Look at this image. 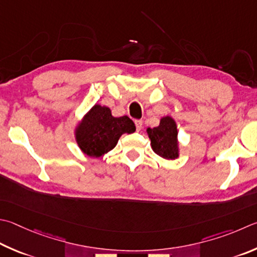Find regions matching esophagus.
Segmentation results:
<instances>
[{
	"mask_svg": "<svg viewBox=\"0 0 257 257\" xmlns=\"http://www.w3.org/2000/svg\"><path fill=\"white\" fill-rule=\"evenodd\" d=\"M135 124H136V129L138 130V132L143 128V121L142 120H135Z\"/></svg>",
	"mask_w": 257,
	"mask_h": 257,
	"instance_id": "esophagus-1",
	"label": "esophagus"
}]
</instances>
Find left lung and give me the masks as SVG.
<instances>
[{"instance_id": "obj_1", "label": "left lung", "mask_w": 257, "mask_h": 257, "mask_svg": "<svg viewBox=\"0 0 257 257\" xmlns=\"http://www.w3.org/2000/svg\"><path fill=\"white\" fill-rule=\"evenodd\" d=\"M153 151L166 160H174L179 156L177 149V130L175 121L171 116H164L158 127L148 128Z\"/></svg>"}]
</instances>
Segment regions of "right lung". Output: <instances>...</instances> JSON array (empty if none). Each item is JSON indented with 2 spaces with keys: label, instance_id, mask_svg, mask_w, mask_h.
<instances>
[{
  "label": "right lung",
  "instance_id": "1",
  "mask_svg": "<svg viewBox=\"0 0 257 257\" xmlns=\"http://www.w3.org/2000/svg\"><path fill=\"white\" fill-rule=\"evenodd\" d=\"M136 127L127 115L114 118L106 106L95 104L76 130L78 146L91 157H100L115 147L120 136L133 134Z\"/></svg>",
  "mask_w": 257,
  "mask_h": 257
}]
</instances>
